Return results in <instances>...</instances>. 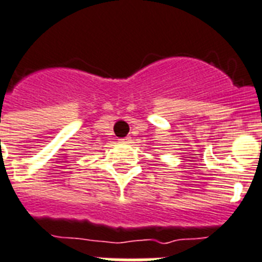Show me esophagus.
<instances>
[{
	"label": "esophagus",
	"mask_w": 262,
	"mask_h": 262,
	"mask_svg": "<svg viewBox=\"0 0 262 262\" xmlns=\"http://www.w3.org/2000/svg\"><path fill=\"white\" fill-rule=\"evenodd\" d=\"M118 142H120V144H130V142H132V138H130V137L120 138V140H118Z\"/></svg>",
	"instance_id": "1"
}]
</instances>
